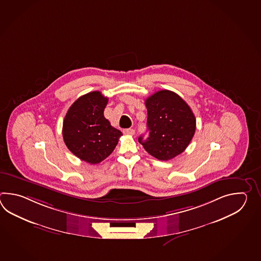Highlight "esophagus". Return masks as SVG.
<instances>
[{
	"instance_id": "esophagus-1",
	"label": "esophagus",
	"mask_w": 261,
	"mask_h": 261,
	"mask_svg": "<svg viewBox=\"0 0 261 261\" xmlns=\"http://www.w3.org/2000/svg\"><path fill=\"white\" fill-rule=\"evenodd\" d=\"M123 133L126 134V135H133L135 133V130L133 128H125L123 130Z\"/></svg>"
}]
</instances>
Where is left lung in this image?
Wrapping results in <instances>:
<instances>
[{"instance_id":"1","label":"left lung","mask_w":261,"mask_h":261,"mask_svg":"<svg viewBox=\"0 0 261 261\" xmlns=\"http://www.w3.org/2000/svg\"><path fill=\"white\" fill-rule=\"evenodd\" d=\"M149 136L139 143L160 161L180 155L194 136L196 118L191 108L171 90H160L145 100Z\"/></svg>"}]
</instances>
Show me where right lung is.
<instances>
[{
    "label": "right lung",
    "instance_id": "obj_1",
    "mask_svg": "<svg viewBox=\"0 0 261 261\" xmlns=\"http://www.w3.org/2000/svg\"><path fill=\"white\" fill-rule=\"evenodd\" d=\"M107 102L100 91L89 92L72 103L63 120L62 136L68 149L90 164L111 155L122 135L103 116Z\"/></svg>",
    "mask_w": 261,
    "mask_h": 261
}]
</instances>
